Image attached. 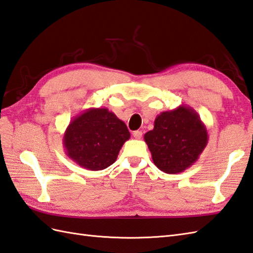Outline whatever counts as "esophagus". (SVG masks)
Returning <instances> with one entry per match:
<instances>
[{
  "mask_svg": "<svg viewBox=\"0 0 253 253\" xmlns=\"http://www.w3.org/2000/svg\"><path fill=\"white\" fill-rule=\"evenodd\" d=\"M132 136L136 138V139H141V138H142V131H140V130L133 131L132 132Z\"/></svg>",
  "mask_w": 253,
  "mask_h": 253,
  "instance_id": "obj_1",
  "label": "esophagus"
}]
</instances>
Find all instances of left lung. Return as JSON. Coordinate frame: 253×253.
<instances>
[{"label": "left lung", "mask_w": 253, "mask_h": 253, "mask_svg": "<svg viewBox=\"0 0 253 253\" xmlns=\"http://www.w3.org/2000/svg\"><path fill=\"white\" fill-rule=\"evenodd\" d=\"M144 141L155 166L166 173L183 172L196 163L208 143L206 126L189 105L156 116L153 130Z\"/></svg>", "instance_id": "obj_1"}]
</instances>
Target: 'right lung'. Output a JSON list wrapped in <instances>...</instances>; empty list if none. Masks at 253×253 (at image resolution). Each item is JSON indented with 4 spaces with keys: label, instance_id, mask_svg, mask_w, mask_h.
Returning <instances> with one entry per match:
<instances>
[{
    "label": "right lung",
    "instance_id": "add662e5",
    "mask_svg": "<svg viewBox=\"0 0 253 253\" xmlns=\"http://www.w3.org/2000/svg\"><path fill=\"white\" fill-rule=\"evenodd\" d=\"M130 138L126 124L107 108H90L76 115L63 134L69 158L88 170L108 168Z\"/></svg>",
    "mask_w": 253,
    "mask_h": 253
}]
</instances>
